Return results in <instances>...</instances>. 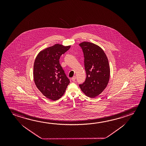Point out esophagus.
Listing matches in <instances>:
<instances>
[{"label": "esophagus", "instance_id": "esophagus-1", "mask_svg": "<svg viewBox=\"0 0 146 146\" xmlns=\"http://www.w3.org/2000/svg\"><path fill=\"white\" fill-rule=\"evenodd\" d=\"M71 79H72V81H75V79H76V76H74L72 78H71Z\"/></svg>", "mask_w": 146, "mask_h": 146}]
</instances>
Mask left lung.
Masks as SVG:
<instances>
[{
	"label": "left lung",
	"instance_id": "obj_1",
	"mask_svg": "<svg viewBox=\"0 0 146 146\" xmlns=\"http://www.w3.org/2000/svg\"><path fill=\"white\" fill-rule=\"evenodd\" d=\"M79 45L84 52L86 74V80L79 87L86 96L95 98L108 86L110 77L108 60L103 49L97 45L83 42Z\"/></svg>",
	"mask_w": 146,
	"mask_h": 146
}]
</instances>
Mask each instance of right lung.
<instances>
[{"label":"right lung","mask_w":146,"mask_h":146,"mask_svg":"<svg viewBox=\"0 0 146 146\" xmlns=\"http://www.w3.org/2000/svg\"><path fill=\"white\" fill-rule=\"evenodd\" d=\"M71 45L56 44L42 50L36 58L34 65V80L36 86L46 98L58 100L65 93L69 84L60 64V56Z\"/></svg>","instance_id":"1"}]
</instances>
